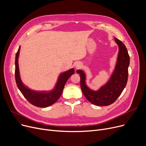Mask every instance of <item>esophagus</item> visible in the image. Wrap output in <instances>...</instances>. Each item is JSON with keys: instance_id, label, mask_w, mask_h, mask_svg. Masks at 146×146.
Listing matches in <instances>:
<instances>
[{"instance_id": "1", "label": "esophagus", "mask_w": 146, "mask_h": 146, "mask_svg": "<svg viewBox=\"0 0 146 146\" xmlns=\"http://www.w3.org/2000/svg\"><path fill=\"white\" fill-rule=\"evenodd\" d=\"M81 66H82V64L80 63V62H78V63H76V64H75V67H76V68H79V67H81Z\"/></svg>"}]
</instances>
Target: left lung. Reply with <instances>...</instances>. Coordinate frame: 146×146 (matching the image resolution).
<instances>
[{
    "label": "left lung",
    "instance_id": "1",
    "mask_svg": "<svg viewBox=\"0 0 146 146\" xmlns=\"http://www.w3.org/2000/svg\"><path fill=\"white\" fill-rule=\"evenodd\" d=\"M118 45L117 63L110 79L98 90L91 89L86 83V75L82 70H78L80 76V87L82 92L88 100L97 106H107L113 103L125 88L127 80L129 65V56L123 42L115 38Z\"/></svg>",
    "mask_w": 146,
    "mask_h": 146
}]
</instances>
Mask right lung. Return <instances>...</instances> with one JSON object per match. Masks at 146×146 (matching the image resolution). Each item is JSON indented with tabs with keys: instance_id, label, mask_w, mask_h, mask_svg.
<instances>
[{
	"instance_id": "obj_1",
	"label": "right lung",
	"mask_w": 146,
	"mask_h": 146,
	"mask_svg": "<svg viewBox=\"0 0 146 146\" xmlns=\"http://www.w3.org/2000/svg\"><path fill=\"white\" fill-rule=\"evenodd\" d=\"M20 48L21 47H19L17 52L15 63V80L18 89L27 101L35 106L45 108L52 105L58 100L62 94L65 84L68 78L74 74V69L72 68L66 72L60 73L54 88L51 90L37 91L33 90L25 86L21 78L18 63Z\"/></svg>"
}]
</instances>
